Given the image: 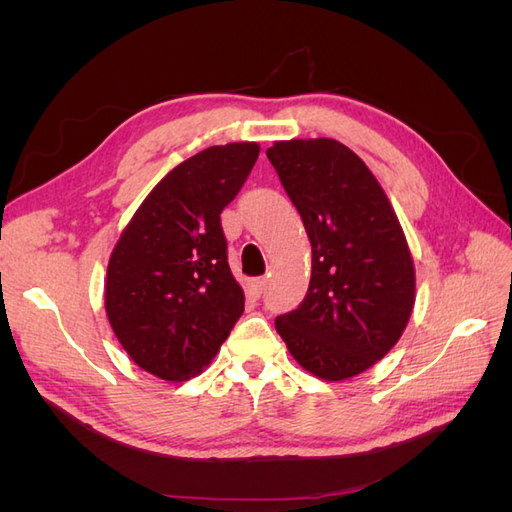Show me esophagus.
<instances>
[{
	"instance_id": "1",
	"label": "esophagus",
	"mask_w": 512,
	"mask_h": 512,
	"mask_svg": "<svg viewBox=\"0 0 512 512\" xmlns=\"http://www.w3.org/2000/svg\"><path fill=\"white\" fill-rule=\"evenodd\" d=\"M265 286H267L265 277H254V280L247 282V294H250L252 299H258L260 294H262V290H265Z\"/></svg>"
}]
</instances>
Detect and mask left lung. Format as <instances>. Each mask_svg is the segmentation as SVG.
<instances>
[{"instance_id": "left-lung-1", "label": "left lung", "mask_w": 512, "mask_h": 512, "mask_svg": "<svg viewBox=\"0 0 512 512\" xmlns=\"http://www.w3.org/2000/svg\"><path fill=\"white\" fill-rule=\"evenodd\" d=\"M267 158L312 243L303 303L275 329L305 371L339 382L363 374L404 335L416 273L397 213L352 149L333 138L275 141Z\"/></svg>"}]
</instances>
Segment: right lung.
<instances>
[{"label": "right lung", "mask_w": 512, "mask_h": 512, "mask_svg": "<svg viewBox=\"0 0 512 512\" xmlns=\"http://www.w3.org/2000/svg\"><path fill=\"white\" fill-rule=\"evenodd\" d=\"M258 153V143L215 145L175 166L108 258V322L130 359L156 378L198 376L243 314L245 294L228 267L220 213Z\"/></svg>", "instance_id": "1"}]
</instances>
